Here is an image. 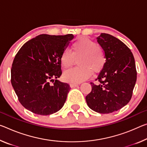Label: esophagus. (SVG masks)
Listing matches in <instances>:
<instances>
[{"mask_svg":"<svg viewBox=\"0 0 147 147\" xmlns=\"http://www.w3.org/2000/svg\"><path fill=\"white\" fill-rule=\"evenodd\" d=\"M77 86H78V84H76V83H71V84H70V86H71V88L76 87Z\"/></svg>","mask_w":147,"mask_h":147,"instance_id":"34e87169","label":"esophagus"}]
</instances>
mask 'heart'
<instances>
[{
    "label": "heart",
    "mask_w": 147,
    "mask_h": 147,
    "mask_svg": "<svg viewBox=\"0 0 147 147\" xmlns=\"http://www.w3.org/2000/svg\"><path fill=\"white\" fill-rule=\"evenodd\" d=\"M71 54L68 50L61 53L60 60L64 68L71 67L74 62V58H78L77 64L74 68L65 71L64 80L71 83H79L88 78L92 72L98 73L103 68L106 57L101 47L95 42L88 38H80L74 41L71 46Z\"/></svg>",
    "instance_id": "heart-1"
}]
</instances>
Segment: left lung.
<instances>
[{"mask_svg":"<svg viewBox=\"0 0 147 147\" xmlns=\"http://www.w3.org/2000/svg\"><path fill=\"white\" fill-rule=\"evenodd\" d=\"M106 63L96 78L91 82L92 91L86 97L88 107L97 113L117 111L129 103L137 80L134 57L129 48L116 37L101 33L97 37Z\"/></svg>","mask_w":147,"mask_h":147,"instance_id":"obj_1","label":"left lung"}]
</instances>
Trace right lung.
<instances>
[{
	"label": "right lung",
	"instance_id": "obj_1",
	"mask_svg": "<svg viewBox=\"0 0 147 147\" xmlns=\"http://www.w3.org/2000/svg\"><path fill=\"white\" fill-rule=\"evenodd\" d=\"M73 38L72 34H40L23 44L16 55L11 83L20 103L27 110L50 115L64 105L71 88L57 78L62 74L61 53Z\"/></svg>",
	"mask_w": 147,
	"mask_h": 147
}]
</instances>
